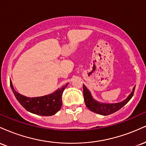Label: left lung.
<instances>
[{
	"label": "left lung",
	"instance_id": "1",
	"mask_svg": "<svg viewBox=\"0 0 146 146\" xmlns=\"http://www.w3.org/2000/svg\"><path fill=\"white\" fill-rule=\"evenodd\" d=\"M135 88V87H134L132 93H130V95L125 99L124 101L116 104H103L100 103V102H98L95 101V100H93L89 90L87 89V88L84 85H83V93L84 98V102L87 108L91 111L102 115H108L119 110L120 108H121L123 106L126 104L130 101V99L133 96Z\"/></svg>",
	"mask_w": 146,
	"mask_h": 146
}]
</instances>
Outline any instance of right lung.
I'll use <instances>...</instances> for the list:
<instances>
[{
    "mask_svg": "<svg viewBox=\"0 0 146 146\" xmlns=\"http://www.w3.org/2000/svg\"><path fill=\"white\" fill-rule=\"evenodd\" d=\"M68 83L50 95L31 98H27L16 92L11 82H10V86L13 93L19 103L27 111L41 116H51L59 111L62 105V95Z\"/></svg>",
    "mask_w": 146,
    "mask_h": 146,
    "instance_id": "obj_1",
    "label": "right lung"
}]
</instances>
